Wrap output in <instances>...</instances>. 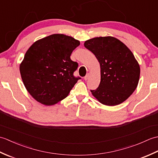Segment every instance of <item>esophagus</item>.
I'll return each instance as SVG.
<instances>
[{
  "label": "esophagus",
  "instance_id": "34e87169",
  "mask_svg": "<svg viewBox=\"0 0 158 158\" xmlns=\"http://www.w3.org/2000/svg\"><path fill=\"white\" fill-rule=\"evenodd\" d=\"M89 73H88V74H87V75L84 77V79L85 80V81H87V80H88V79H89Z\"/></svg>",
  "mask_w": 158,
  "mask_h": 158
}]
</instances>
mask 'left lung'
<instances>
[{
    "instance_id": "left-lung-1",
    "label": "left lung",
    "mask_w": 158,
    "mask_h": 158,
    "mask_svg": "<svg viewBox=\"0 0 158 158\" xmlns=\"http://www.w3.org/2000/svg\"><path fill=\"white\" fill-rule=\"evenodd\" d=\"M100 66V83L92 95L106 106L122 103L135 92L140 78V66L130 49L113 36H100L84 43Z\"/></svg>"
}]
</instances>
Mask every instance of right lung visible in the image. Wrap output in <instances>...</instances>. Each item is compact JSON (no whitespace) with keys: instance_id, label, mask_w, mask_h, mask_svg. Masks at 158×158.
<instances>
[{"instance_id":"obj_1","label":"right lung","mask_w":158,"mask_h":158,"mask_svg":"<svg viewBox=\"0 0 158 158\" xmlns=\"http://www.w3.org/2000/svg\"><path fill=\"white\" fill-rule=\"evenodd\" d=\"M79 45L72 36L53 34L30 47L19 71L26 90L36 101L52 106L68 96L80 79L73 76L78 64L70 58Z\"/></svg>"}]
</instances>
